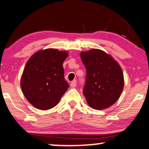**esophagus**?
<instances>
[{
  "mask_svg": "<svg viewBox=\"0 0 149 149\" xmlns=\"http://www.w3.org/2000/svg\"><path fill=\"white\" fill-rule=\"evenodd\" d=\"M76 86H77V81L76 80L72 81L71 84H70V87L71 88H74V87H76Z\"/></svg>",
  "mask_w": 149,
  "mask_h": 149,
  "instance_id": "esophagus-1",
  "label": "esophagus"
}]
</instances>
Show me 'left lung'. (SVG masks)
I'll use <instances>...</instances> for the list:
<instances>
[{
  "label": "left lung",
  "mask_w": 149,
  "mask_h": 149,
  "mask_svg": "<svg viewBox=\"0 0 149 149\" xmlns=\"http://www.w3.org/2000/svg\"><path fill=\"white\" fill-rule=\"evenodd\" d=\"M86 69L83 93L90 107L104 110L118 100L124 89V74L121 66L111 54L100 49L80 53Z\"/></svg>",
  "instance_id": "obj_1"
}]
</instances>
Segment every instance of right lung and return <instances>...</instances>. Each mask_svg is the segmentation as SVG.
Masks as SVG:
<instances>
[{
    "label": "right lung",
    "mask_w": 149,
    "mask_h": 149,
    "mask_svg": "<svg viewBox=\"0 0 149 149\" xmlns=\"http://www.w3.org/2000/svg\"><path fill=\"white\" fill-rule=\"evenodd\" d=\"M67 51L47 48L33 54L24 68L21 88L27 100L36 108L47 111L58 104L69 85L64 79L63 63Z\"/></svg>",
    "instance_id": "add662e5"
}]
</instances>
